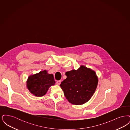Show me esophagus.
<instances>
[{"label": "esophagus", "mask_w": 130, "mask_h": 130, "mask_svg": "<svg viewBox=\"0 0 130 130\" xmlns=\"http://www.w3.org/2000/svg\"><path fill=\"white\" fill-rule=\"evenodd\" d=\"M61 80L57 81L56 82V84L58 85H59L60 84V83H61Z\"/></svg>", "instance_id": "34e87169"}]
</instances>
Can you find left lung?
Wrapping results in <instances>:
<instances>
[{"label":"left lung","mask_w":130,"mask_h":130,"mask_svg":"<svg viewBox=\"0 0 130 130\" xmlns=\"http://www.w3.org/2000/svg\"><path fill=\"white\" fill-rule=\"evenodd\" d=\"M67 78L60 85L65 96L74 105L84 104L91 99L98 85L94 71L81 65L77 70L66 72Z\"/></svg>","instance_id":"obj_1"}]
</instances>
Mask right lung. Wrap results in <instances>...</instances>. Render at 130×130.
I'll list each match as a JSON object with an SVG mask.
<instances>
[{
  "instance_id": "add662e5",
  "label": "right lung",
  "mask_w": 130,
  "mask_h": 130,
  "mask_svg": "<svg viewBox=\"0 0 130 130\" xmlns=\"http://www.w3.org/2000/svg\"><path fill=\"white\" fill-rule=\"evenodd\" d=\"M26 83L27 88L31 94L41 97L46 94L50 87L55 85L56 81L53 74L44 70L29 76Z\"/></svg>"
}]
</instances>
